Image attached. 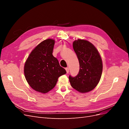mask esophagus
Returning a JSON list of instances; mask_svg holds the SVG:
<instances>
[{
  "mask_svg": "<svg viewBox=\"0 0 129 129\" xmlns=\"http://www.w3.org/2000/svg\"><path fill=\"white\" fill-rule=\"evenodd\" d=\"M66 72H67V73H68L69 72V69L68 68H66Z\"/></svg>",
  "mask_w": 129,
  "mask_h": 129,
  "instance_id": "esophagus-1",
  "label": "esophagus"
}]
</instances>
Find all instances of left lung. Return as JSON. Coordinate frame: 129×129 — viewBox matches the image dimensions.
Segmentation results:
<instances>
[{
  "label": "left lung",
  "instance_id": "left-lung-1",
  "mask_svg": "<svg viewBox=\"0 0 129 129\" xmlns=\"http://www.w3.org/2000/svg\"><path fill=\"white\" fill-rule=\"evenodd\" d=\"M73 47L79 61L80 71L76 76H69L70 83L81 93L88 92L97 86L101 79L102 58L95 46L86 40H75Z\"/></svg>",
  "mask_w": 129,
  "mask_h": 129
}]
</instances>
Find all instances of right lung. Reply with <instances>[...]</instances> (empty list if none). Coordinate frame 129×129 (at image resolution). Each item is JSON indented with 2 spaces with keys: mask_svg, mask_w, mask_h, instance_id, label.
<instances>
[{
  "mask_svg": "<svg viewBox=\"0 0 129 129\" xmlns=\"http://www.w3.org/2000/svg\"><path fill=\"white\" fill-rule=\"evenodd\" d=\"M55 40L48 39L40 42L30 53L25 63V79L34 90L45 93L55 86L58 78L66 73L53 55Z\"/></svg>",
  "mask_w": 129,
  "mask_h": 129,
  "instance_id": "obj_1",
  "label": "right lung"
}]
</instances>
